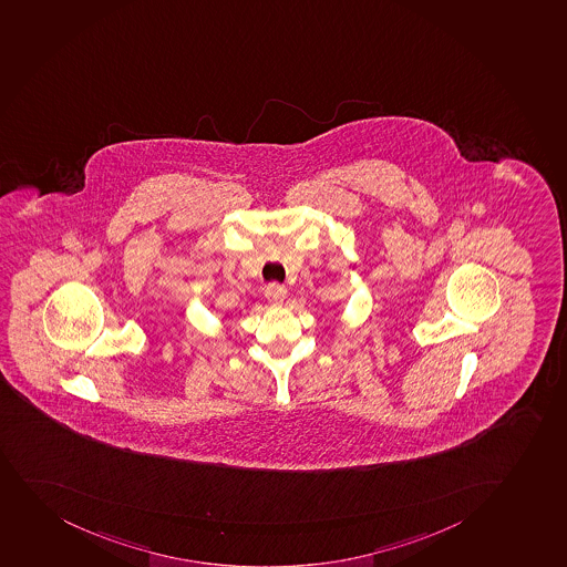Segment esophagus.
Instances as JSON below:
<instances>
[{"label":"esophagus","instance_id":"1","mask_svg":"<svg viewBox=\"0 0 567 567\" xmlns=\"http://www.w3.org/2000/svg\"><path fill=\"white\" fill-rule=\"evenodd\" d=\"M265 295H267L269 302H272V305H281L287 298V289L280 286V284H269L267 289H265Z\"/></svg>","mask_w":567,"mask_h":567}]
</instances>
